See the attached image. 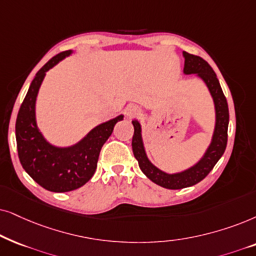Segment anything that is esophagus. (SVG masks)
<instances>
[{
	"label": "esophagus",
	"mask_w": 256,
	"mask_h": 256,
	"mask_svg": "<svg viewBox=\"0 0 256 256\" xmlns=\"http://www.w3.org/2000/svg\"><path fill=\"white\" fill-rule=\"evenodd\" d=\"M125 114L128 118H134L140 114V108L136 106V105H128V106L125 108Z\"/></svg>",
	"instance_id": "1"
}]
</instances>
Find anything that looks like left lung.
<instances>
[{"label": "left lung", "mask_w": 256, "mask_h": 256, "mask_svg": "<svg viewBox=\"0 0 256 256\" xmlns=\"http://www.w3.org/2000/svg\"><path fill=\"white\" fill-rule=\"evenodd\" d=\"M182 56L185 58L184 74H194L202 78L206 86L208 88L214 102V108H216V126H214L212 140L202 159L193 166H190V168L184 170L182 172L166 173L162 171L153 165L146 156L142 137L140 122L138 120H132L134 128V138H132V151H134V158L138 160L139 168L151 182L168 190H180L196 185L212 171L226 150L228 122H230V112H228L226 97H224L214 70L202 57L190 54L186 51H184Z\"/></svg>", "instance_id": "left-lung-1"}]
</instances>
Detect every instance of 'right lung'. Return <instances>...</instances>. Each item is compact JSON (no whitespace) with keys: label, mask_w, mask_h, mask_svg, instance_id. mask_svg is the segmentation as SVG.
<instances>
[{"label":"right lung","mask_w":256,"mask_h":256,"mask_svg":"<svg viewBox=\"0 0 256 256\" xmlns=\"http://www.w3.org/2000/svg\"><path fill=\"white\" fill-rule=\"evenodd\" d=\"M72 50L52 57L36 74L20 108L16 119L18 158L24 171L43 188L51 192H69L85 185L97 168L98 156L114 125L122 120L119 114L94 128L74 145L60 148L43 137L36 122V98L46 72L70 56Z\"/></svg>","instance_id":"add662e5"}]
</instances>
